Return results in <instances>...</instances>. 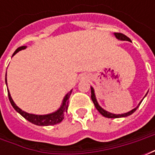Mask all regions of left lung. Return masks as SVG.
I'll return each instance as SVG.
<instances>
[{
	"label": "left lung",
	"mask_w": 155,
	"mask_h": 155,
	"mask_svg": "<svg viewBox=\"0 0 155 155\" xmlns=\"http://www.w3.org/2000/svg\"><path fill=\"white\" fill-rule=\"evenodd\" d=\"M114 35H115V37H116L117 39H119V40H121V41H130V39L128 37V36H126L125 35H124V34H122V33H114ZM91 100H92V101H93V103H94V106H95V108L97 109V110L101 113L103 116L106 117V118H120V117H126V116H129V115H130V114H132L134 112V111L136 110L137 109L139 108V106L140 105V104H141V102L142 101H140V103L139 104V105L137 106L136 108H134V110H132L131 111H130V112H127V113H124V114H111V113H110V112H107V111H105L104 110H103L102 108L99 105V104L97 103V101H96V99H95V95H94V89L92 87H91ZM146 95V94H145Z\"/></svg>",
	"instance_id": "8db88e82"
}]
</instances>
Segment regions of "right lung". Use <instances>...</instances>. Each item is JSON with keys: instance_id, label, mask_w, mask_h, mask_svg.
<instances>
[{"instance_id": "obj_1", "label": "right lung", "mask_w": 155, "mask_h": 155, "mask_svg": "<svg viewBox=\"0 0 155 155\" xmlns=\"http://www.w3.org/2000/svg\"><path fill=\"white\" fill-rule=\"evenodd\" d=\"M26 46H21V47L17 48L15 51L14 52V54H16L18 51H21V50H24L25 49ZM5 83H6V78H5ZM6 85H7V83H6ZM72 91H71L69 93H68L65 97L64 98L63 100V103L61 104V108L58 110L57 111H55L52 114H45V115H36V114H28L25 111L21 110L18 106H16V104L14 103V101L12 100V98L11 97V94H10V92L8 91V97L9 101L11 102V104L13 106V108L15 109V110L18 112L19 114H21L22 116L25 118V120H27L28 121H30L31 123L34 124H36V125H41V126H47V125H54V124H56L61 123V121L64 119V114H66L68 109V103H69V101L68 99L71 96V94Z\"/></svg>"}]
</instances>
